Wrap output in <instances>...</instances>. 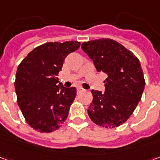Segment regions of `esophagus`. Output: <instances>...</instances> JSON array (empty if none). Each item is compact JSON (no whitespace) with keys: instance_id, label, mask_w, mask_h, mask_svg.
Wrapping results in <instances>:
<instances>
[{"instance_id":"1","label":"esophagus","mask_w":160,"mask_h":160,"mask_svg":"<svg viewBox=\"0 0 160 160\" xmlns=\"http://www.w3.org/2000/svg\"><path fill=\"white\" fill-rule=\"evenodd\" d=\"M85 92V89H83L82 87H78V88H77V92H78V93H80V92Z\"/></svg>"}]
</instances>
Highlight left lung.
Returning <instances> with one entry per match:
<instances>
[{
    "label": "left lung",
    "instance_id": "1",
    "mask_svg": "<svg viewBox=\"0 0 160 160\" xmlns=\"http://www.w3.org/2000/svg\"><path fill=\"white\" fill-rule=\"evenodd\" d=\"M93 61L98 72L107 74L105 91H92V102L87 110L94 123L106 128L119 127L130 118L144 91L140 61L130 50L115 40L100 38L81 44Z\"/></svg>",
    "mask_w": 160,
    "mask_h": 160
}]
</instances>
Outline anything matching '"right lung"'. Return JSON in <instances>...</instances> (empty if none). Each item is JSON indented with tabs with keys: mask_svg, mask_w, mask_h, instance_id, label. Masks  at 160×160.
Segmentation results:
<instances>
[{
	"mask_svg": "<svg viewBox=\"0 0 160 160\" xmlns=\"http://www.w3.org/2000/svg\"><path fill=\"white\" fill-rule=\"evenodd\" d=\"M80 46L77 41L46 42L32 49L17 68V103L26 122L38 132L58 129L68 116L76 89L58 85L57 76L66 56Z\"/></svg>",
	"mask_w": 160,
	"mask_h": 160,
	"instance_id": "obj_1",
	"label": "right lung"
}]
</instances>
